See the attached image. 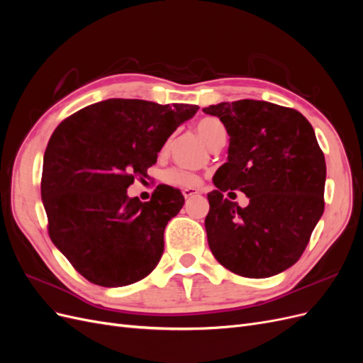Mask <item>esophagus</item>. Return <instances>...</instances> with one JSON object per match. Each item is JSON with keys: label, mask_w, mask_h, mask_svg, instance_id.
<instances>
[{"label": "esophagus", "mask_w": 363, "mask_h": 363, "mask_svg": "<svg viewBox=\"0 0 363 363\" xmlns=\"http://www.w3.org/2000/svg\"><path fill=\"white\" fill-rule=\"evenodd\" d=\"M196 194H200V191L195 189V188H186V189H183L184 199H191V196H195Z\"/></svg>", "instance_id": "obj_1"}]
</instances>
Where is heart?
I'll list each match as a JSON object with an SVG mask.
<instances>
[{
    "label": "heart",
    "instance_id": "b5f03b06",
    "mask_svg": "<svg viewBox=\"0 0 363 363\" xmlns=\"http://www.w3.org/2000/svg\"><path fill=\"white\" fill-rule=\"evenodd\" d=\"M196 131L201 136L206 144L211 147L218 139L225 138V128L223 123L216 118H203L196 123ZM164 180L175 186H183V188H192L200 183V177L195 172L184 169H169L164 175Z\"/></svg>",
    "mask_w": 363,
    "mask_h": 363
}]
</instances>
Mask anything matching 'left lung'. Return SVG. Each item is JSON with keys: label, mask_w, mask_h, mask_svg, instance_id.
Masks as SVG:
<instances>
[{"label": "left lung", "mask_w": 363, "mask_h": 363, "mask_svg": "<svg viewBox=\"0 0 363 363\" xmlns=\"http://www.w3.org/2000/svg\"><path fill=\"white\" fill-rule=\"evenodd\" d=\"M203 111L218 116L230 136L228 159L207 194V242L223 267L265 279L301 257L324 212L325 159L313 127L298 111L239 100ZM238 189L240 208L223 196Z\"/></svg>", "instance_id": "obj_1"}]
</instances>
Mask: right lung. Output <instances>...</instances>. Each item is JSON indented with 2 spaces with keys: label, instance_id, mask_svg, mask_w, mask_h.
<instances>
[{
  "label": "right lung",
  "instance_id": "add662e5",
  "mask_svg": "<svg viewBox=\"0 0 363 363\" xmlns=\"http://www.w3.org/2000/svg\"><path fill=\"white\" fill-rule=\"evenodd\" d=\"M199 108L111 98L75 112L54 130L40 180L48 235L86 280L127 286L157 267L164 227L184 196L159 184L142 203L130 199L127 188L147 177L167 139Z\"/></svg>",
  "mask_w": 363,
  "mask_h": 363
}]
</instances>
